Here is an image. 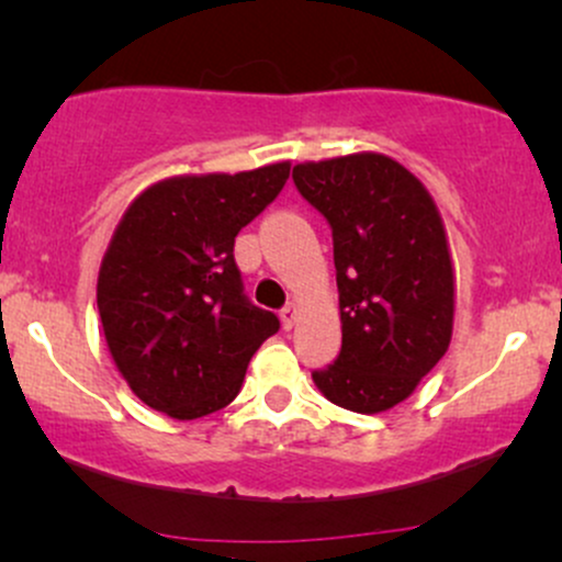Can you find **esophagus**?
<instances>
[{"label": "esophagus", "mask_w": 562, "mask_h": 562, "mask_svg": "<svg viewBox=\"0 0 562 562\" xmlns=\"http://www.w3.org/2000/svg\"><path fill=\"white\" fill-rule=\"evenodd\" d=\"M280 319H282V327L293 329L295 319H299V303H288V306L280 311Z\"/></svg>", "instance_id": "esophagus-1"}]
</instances>
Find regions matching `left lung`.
Returning <instances> with one entry per match:
<instances>
[{"label":"left lung","instance_id":"1","mask_svg":"<svg viewBox=\"0 0 562 562\" xmlns=\"http://www.w3.org/2000/svg\"><path fill=\"white\" fill-rule=\"evenodd\" d=\"M299 193L333 229L342 348L314 369L327 401L356 414L397 405L452 335V263L442 220L405 167L353 154L293 167Z\"/></svg>","mask_w":562,"mask_h":562}]
</instances>
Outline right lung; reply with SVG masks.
Here are the masks:
<instances>
[{"label": "right lung", "instance_id": "right-lung-1", "mask_svg": "<svg viewBox=\"0 0 562 562\" xmlns=\"http://www.w3.org/2000/svg\"><path fill=\"white\" fill-rule=\"evenodd\" d=\"M288 161L238 175L172 178L127 209L101 261L106 346L135 395L172 418H199L238 395L248 361L280 329L254 306L235 235L280 195Z\"/></svg>", "mask_w": 562, "mask_h": 562}]
</instances>
